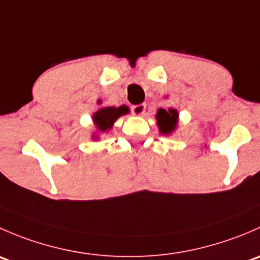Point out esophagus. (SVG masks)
<instances>
[{
	"instance_id": "obj_1",
	"label": "esophagus",
	"mask_w": 260,
	"mask_h": 260,
	"mask_svg": "<svg viewBox=\"0 0 260 260\" xmlns=\"http://www.w3.org/2000/svg\"><path fill=\"white\" fill-rule=\"evenodd\" d=\"M146 112V104H137V106L132 107V114L136 117H141L145 114Z\"/></svg>"
}]
</instances>
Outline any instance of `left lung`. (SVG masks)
Returning <instances> with one entry per match:
<instances>
[{"instance_id":"left-lung-1","label":"left lung","mask_w":260,"mask_h":260,"mask_svg":"<svg viewBox=\"0 0 260 260\" xmlns=\"http://www.w3.org/2000/svg\"><path fill=\"white\" fill-rule=\"evenodd\" d=\"M154 117H156L157 127H158L161 135L170 136L176 131L177 123H179V112H177V109L169 108V111H166V109L159 108Z\"/></svg>"}]
</instances>
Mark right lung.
Returning <instances> with one entry per match:
<instances>
[{"instance_id": "1", "label": "right lung", "mask_w": 260, "mask_h": 260, "mask_svg": "<svg viewBox=\"0 0 260 260\" xmlns=\"http://www.w3.org/2000/svg\"><path fill=\"white\" fill-rule=\"evenodd\" d=\"M98 104H102L101 99L96 102ZM129 113V108L127 106H120V107H102L98 111L94 112L91 115L93 119V124L95 127V131L91 135V138L94 141L99 140V135L101 133L109 132L113 128V124L115 120L122 115H125Z\"/></svg>"}]
</instances>
